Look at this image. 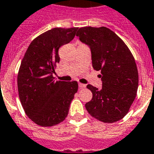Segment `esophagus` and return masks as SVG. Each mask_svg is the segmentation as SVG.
I'll return each instance as SVG.
<instances>
[{
	"label": "esophagus",
	"mask_w": 154,
	"mask_h": 154,
	"mask_svg": "<svg viewBox=\"0 0 154 154\" xmlns=\"http://www.w3.org/2000/svg\"><path fill=\"white\" fill-rule=\"evenodd\" d=\"M79 88H85L86 87V85H84V84H81V83H79Z\"/></svg>",
	"instance_id": "obj_1"
}]
</instances>
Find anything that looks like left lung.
<instances>
[{
    "mask_svg": "<svg viewBox=\"0 0 154 154\" xmlns=\"http://www.w3.org/2000/svg\"><path fill=\"white\" fill-rule=\"evenodd\" d=\"M76 36L89 46L93 67L100 70L103 81L102 89L87 85L93 98L85 107L100 122H118L127 114L136 97L139 74L134 57L123 40L106 27H83Z\"/></svg>",
    "mask_w": 154,
    "mask_h": 154,
    "instance_id": "left-lung-1",
    "label": "left lung"
}]
</instances>
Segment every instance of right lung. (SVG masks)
Wrapping results in <instances>:
<instances>
[{
	"instance_id": "add662e5",
	"label": "right lung",
	"mask_w": 154,
	"mask_h": 154,
	"mask_svg": "<svg viewBox=\"0 0 154 154\" xmlns=\"http://www.w3.org/2000/svg\"><path fill=\"white\" fill-rule=\"evenodd\" d=\"M78 28H54L32 41L20 64L18 92L24 112L40 126L63 122L78 91L76 81H57L52 74L60 61L59 48L69 43Z\"/></svg>"
}]
</instances>
